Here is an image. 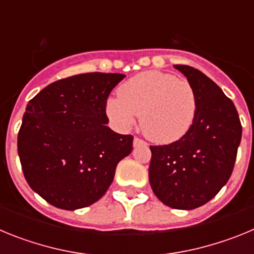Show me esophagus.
<instances>
[{
    "instance_id": "34e87169",
    "label": "esophagus",
    "mask_w": 254,
    "mask_h": 254,
    "mask_svg": "<svg viewBox=\"0 0 254 254\" xmlns=\"http://www.w3.org/2000/svg\"><path fill=\"white\" fill-rule=\"evenodd\" d=\"M140 145H146V142H145L143 140H141V138L134 137L133 138V146L136 147V146H140Z\"/></svg>"
}]
</instances>
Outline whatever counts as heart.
Here are the masks:
<instances>
[{"label": "heart", "instance_id": "heart-1", "mask_svg": "<svg viewBox=\"0 0 254 254\" xmlns=\"http://www.w3.org/2000/svg\"><path fill=\"white\" fill-rule=\"evenodd\" d=\"M109 120L120 128H129L141 117V129L152 142L172 143L192 127L197 114L193 86L174 75L146 71L123 82L118 98L105 105Z\"/></svg>", "mask_w": 254, "mask_h": 254}]
</instances>
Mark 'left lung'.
Segmentation results:
<instances>
[{
  "label": "left lung",
  "instance_id": "8db88e82",
  "mask_svg": "<svg viewBox=\"0 0 254 254\" xmlns=\"http://www.w3.org/2000/svg\"><path fill=\"white\" fill-rule=\"evenodd\" d=\"M197 96V114L181 140L150 146L149 181L164 205L193 210L226 185L237 159L242 125L235 105L211 78L185 64H174Z\"/></svg>",
  "mask_w": 254,
  "mask_h": 254
}]
</instances>
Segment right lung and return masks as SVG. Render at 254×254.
I'll return each mask as SVG.
<instances>
[{"instance_id": "add662e5", "label": "right lung", "mask_w": 254, "mask_h": 254, "mask_svg": "<svg viewBox=\"0 0 254 254\" xmlns=\"http://www.w3.org/2000/svg\"><path fill=\"white\" fill-rule=\"evenodd\" d=\"M126 75L90 72L52 82L26 105L17 151L28 185L62 210L102 198L133 136L107 126L105 105Z\"/></svg>"}]
</instances>
